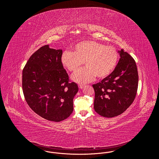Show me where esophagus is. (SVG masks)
Instances as JSON below:
<instances>
[{"mask_svg": "<svg viewBox=\"0 0 159 159\" xmlns=\"http://www.w3.org/2000/svg\"><path fill=\"white\" fill-rule=\"evenodd\" d=\"M84 87V86L83 84H79V88L80 89H82Z\"/></svg>", "mask_w": 159, "mask_h": 159, "instance_id": "esophagus-1", "label": "esophagus"}]
</instances>
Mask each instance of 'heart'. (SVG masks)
<instances>
[{"label": "heart", "instance_id": "1", "mask_svg": "<svg viewBox=\"0 0 159 159\" xmlns=\"http://www.w3.org/2000/svg\"><path fill=\"white\" fill-rule=\"evenodd\" d=\"M118 53L111 46H106L95 41H84L73 47V52L66 51L62 55V66L70 71L75 72L83 65L85 67L71 76V80L79 84L93 81L95 77L104 79L109 76L118 62Z\"/></svg>", "mask_w": 159, "mask_h": 159}]
</instances>
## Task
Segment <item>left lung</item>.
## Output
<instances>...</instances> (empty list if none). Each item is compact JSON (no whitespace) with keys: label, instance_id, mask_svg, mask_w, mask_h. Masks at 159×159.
<instances>
[{"label":"left lung","instance_id":"left-lung-1","mask_svg":"<svg viewBox=\"0 0 159 159\" xmlns=\"http://www.w3.org/2000/svg\"><path fill=\"white\" fill-rule=\"evenodd\" d=\"M118 53L120 60L113 71L92 85L95 91V111L106 117H113L126 110L134 101L138 89L135 61L123 49Z\"/></svg>","mask_w":159,"mask_h":159}]
</instances>
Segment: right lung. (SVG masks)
<instances>
[{
    "label": "right lung",
    "mask_w": 159,
    "mask_h": 159,
    "mask_svg": "<svg viewBox=\"0 0 159 159\" xmlns=\"http://www.w3.org/2000/svg\"><path fill=\"white\" fill-rule=\"evenodd\" d=\"M62 51L41 47L27 62L23 71V90L31 109L50 121L65 120L73 111L76 83L68 82L61 61Z\"/></svg>",
    "instance_id": "obj_1"
}]
</instances>
